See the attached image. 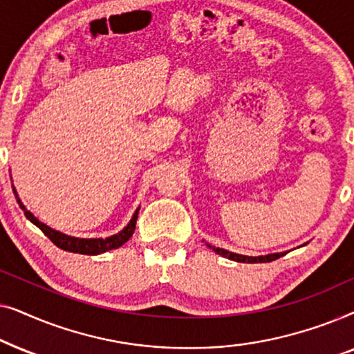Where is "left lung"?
<instances>
[{
  "mask_svg": "<svg viewBox=\"0 0 354 354\" xmlns=\"http://www.w3.org/2000/svg\"><path fill=\"white\" fill-rule=\"evenodd\" d=\"M212 251H216L217 254L224 256L227 259H232V261H236V263H250V264H254V263H270V261H275L279 259L280 256H283L285 253H274V254H266V256H243V254H236V253H232V251H227L224 248H219V246H212V245H207Z\"/></svg>",
  "mask_w": 354,
  "mask_h": 354,
  "instance_id": "obj_1",
  "label": "left lung"
}]
</instances>
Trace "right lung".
Segmentation results:
<instances>
[{
	"instance_id": "add662e5",
	"label": "right lung",
	"mask_w": 354,
	"mask_h": 354,
	"mask_svg": "<svg viewBox=\"0 0 354 354\" xmlns=\"http://www.w3.org/2000/svg\"><path fill=\"white\" fill-rule=\"evenodd\" d=\"M14 193H16V190H14ZM16 196H17V193H16ZM17 203H19V206L22 207L24 214H26L27 219L30 221L32 224H35L38 229H40L43 234H45L48 239H50L53 243L57 246V248H61L64 251H71V253L90 254V256L104 253V251L115 250V248H119V246H122L125 241H127L130 236L133 235L135 224H137V217H138V209H140L138 207V209L135 211V214L132 216V219H130L127 227H124L119 234L111 235V236H108V239H77V236L61 234V232H57L55 229H51V227H48L46 224H43V222L38 221L30 211H27V207L22 205V201L19 200V198H17Z\"/></svg>"
}]
</instances>
